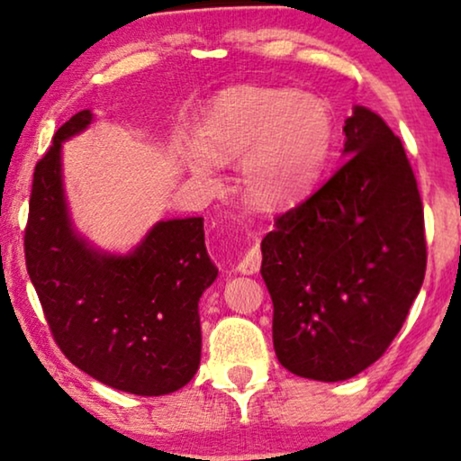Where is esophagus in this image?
Masks as SVG:
<instances>
[{"label":"esophagus","instance_id":"34e87169","mask_svg":"<svg viewBox=\"0 0 461 461\" xmlns=\"http://www.w3.org/2000/svg\"><path fill=\"white\" fill-rule=\"evenodd\" d=\"M260 262H262V256H260V249L258 248H252L248 254L243 256L241 262L237 265V271L243 273V275H254L260 271Z\"/></svg>","mask_w":461,"mask_h":461}]
</instances>
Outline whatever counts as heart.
<instances>
[{
    "label": "heart",
    "mask_w": 461,
    "mask_h": 461,
    "mask_svg": "<svg viewBox=\"0 0 461 461\" xmlns=\"http://www.w3.org/2000/svg\"><path fill=\"white\" fill-rule=\"evenodd\" d=\"M199 143L184 150L196 176L213 173V158L241 160L249 203L282 209L318 184L330 157L334 122L328 105L309 93L277 86H239L220 95L199 124Z\"/></svg>",
    "instance_id": "1"
}]
</instances>
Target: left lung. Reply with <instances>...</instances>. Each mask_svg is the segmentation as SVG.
Returning <instances> with one entry per match:
<instances>
[{
    "label": "left lung",
    "mask_w": 461,
    "mask_h": 461,
    "mask_svg": "<svg viewBox=\"0 0 461 461\" xmlns=\"http://www.w3.org/2000/svg\"><path fill=\"white\" fill-rule=\"evenodd\" d=\"M343 165L262 239L273 348L290 373L345 381L379 360L426 275L423 207L402 141L356 105Z\"/></svg>",
    "instance_id": "1"
}]
</instances>
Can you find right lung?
<instances>
[{"label":"right lung","mask_w":461,"mask_h":461,"mask_svg":"<svg viewBox=\"0 0 461 461\" xmlns=\"http://www.w3.org/2000/svg\"><path fill=\"white\" fill-rule=\"evenodd\" d=\"M91 122V110L71 116L35 165L27 271L71 364L113 390L165 396L199 368V301L218 268L207 254L203 218L160 220L129 254L104 252L74 229L61 150Z\"/></svg>","instance_id":"obj_1"}]
</instances>
